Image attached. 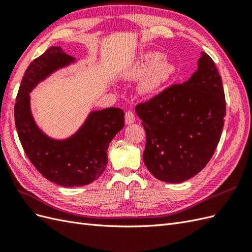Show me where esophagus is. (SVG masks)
Listing matches in <instances>:
<instances>
[{"instance_id":"obj_1","label":"esophagus","mask_w":252,"mask_h":252,"mask_svg":"<svg viewBox=\"0 0 252 252\" xmlns=\"http://www.w3.org/2000/svg\"><path fill=\"white\" fill-rule=\"evenodd\" d=\"M125 120H126V125H132L135 122V115L133 112L128 111L126 113L125 115Z\"/></svg>"}]
</instances>
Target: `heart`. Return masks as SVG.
<instances>
[{
  "mask_svg": "<svg viewBox=\"0 0 252 252\" xmlns=\"http://www.w3.org/2000/svg\"><path fill=\"white\" fill-rule=\"evenodd\" d=\"M165 56L158 52H148L141 55L126 72L130 80L146 77L141 84V90L146 94L156 92L168 83L176 74V66L164 61Z\"/></svg>",
  "mask_w": 252,
  "mask_h": 252,
  "instance_id": "heart-1",
  "label": "heart"
}]
</instances>
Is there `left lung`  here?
Returning a JSON list of instances; mask_svg holds the SVG:
<instances>
[{
  "instance_id": "1",
  "label": "left lung",
  "mask_w": 252,
  "mask_h": 252,
  "mask_svg": "<svg viewBox=\"0 0 252 252\" xmlns=\"http://www.w3.org/2000/svg\"><path fill=\"white\" fill-rule=\"evenodd\" d=\"M146 131L145 165L159 181L181 183L201 171L221 136L225 100L221 77L201 52L189 81L135 107Z\"/></svg>"
}]
</instances>
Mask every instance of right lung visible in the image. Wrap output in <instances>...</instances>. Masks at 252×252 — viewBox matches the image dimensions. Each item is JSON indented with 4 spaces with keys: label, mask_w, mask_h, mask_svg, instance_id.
Segmentation results:
<instances>
[{
    "label": "right lung",
    "mask_w": 252,
    "mask_h": 252,
    "mask_svg": "<svg viewBox=\"0 0 252 252\" xmlns=\"http://www.w3.org/2000/svg\"><path fill=\"white\" fill-rule=\"evenodd\" d=\"M75 59L61 47H51L31 63L19 87L15 122L19 139L31 163L49 181L63 188L94 182L105 170L109 143L125 126V112L117 107L90 112L72 136L54 139L44 134L31 112L30 93L56 70Z\"/></svg>",
    "instance_id": "obj_1"
}]
</instances>
